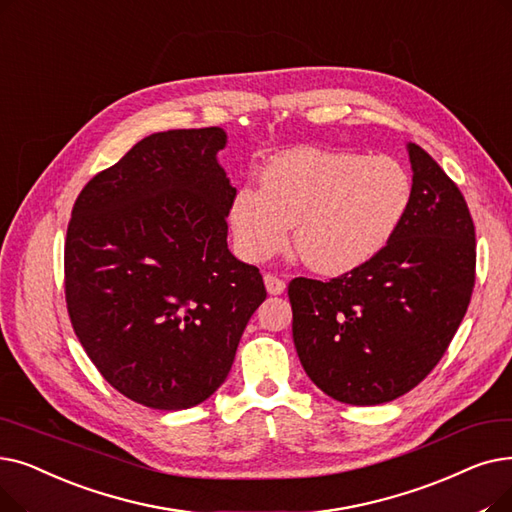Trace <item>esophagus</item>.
<instances>
[{"mask_svg":"<svg viewBox=\"0 0 512 512\" xmlns=\"http://www.w3.org/2000/svg\"><path fill=\"white\" fill-rule=\"evenodd\" d=\"M263 282H265V288H268L270 295H282L284 288H286L284 280H280V278L274 276V274H265V276H263Z\"/></svg>","mask_w":512,"mask_h":512,"instance_id":"obj_1","label":"esophagus"}]
</instances>
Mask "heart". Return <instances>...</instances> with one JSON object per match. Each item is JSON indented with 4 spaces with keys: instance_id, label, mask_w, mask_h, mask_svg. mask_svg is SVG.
Listing matches in <instances>:
<instances>
[{
    "instance_id": "heart-1",
    "label": "heart",
    "mask_w": 512,
    "mask_h": 512,
    "mask_svg": "<svg viewBox=\"0 0 512 512\" xmlns=\"http://www.w3.org/2000/svg\"><path fill=\"white\" fill-rule=\"evenodd\" d=\"M412 177L379 154L299 146L261 171V188L242 184L228 207L238 253L265 261L295 244L311 270L341 276L379 255L408 213Z\"/></svg>"
}]
</instances>
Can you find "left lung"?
<instances>
[{
  "mask_svg": "<svg viewBox=\"0 0 512 512\" xmlns=\"http://www.w3.org/2000/svg\"><path fill=\"white\" fill-rule=\"evenodd\" d=\"M412 201L387 247L328 282L288 284L303 370L351 406L391 402L437 366L471 303L475 226L458 186L408 144Z\"/></svg>",
  "mask_w": 512,
  "mask_h": 512,
  "instance_id": "1",
  "label": "left lung"
}]
</instances>
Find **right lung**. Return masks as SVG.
Segmentation results:
<instances>
[{"mask_svg":"<svg viewBox=\"0 0 512 512\" xmlns=\"http://www.w3.org/2000/svg\"><path fill=\"white\" fill-rule=\"evenodd\" d=\"M226 142L221 127L152 133L85 184L66 230L75 335L104 379L146 408L211 397L268 295L255 265L228 249Z\"/></svg>","mask_w":512,"mask_h":512,"instance_id":"add662e5","label":"right lung"}]
</instances>
